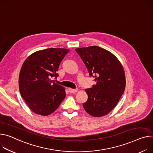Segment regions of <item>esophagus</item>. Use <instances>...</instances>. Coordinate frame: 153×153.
Wrapping results in <instances>:
<instances>
[{
    "label": "esophagus",
    "instance_id": "1",
    "mask_svg": "<svg viewBox=\"0 0 153 153\" xmlns=\"http://www.w3.org/2000/svg\"><path fill=\"white\" fill-rule=\"evenodd\" d=\"M78 91V89H72V88H68V91L70 93H74Z\"/></svg>",
    "mask_w": 153,
    "mask_h": 153
}]
</instances>
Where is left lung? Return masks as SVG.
Wrapping results in <instances>:
<instances>
[{"label":"left lung","mask_w":153,"mask_h":153,"mask_svg":"<svg viewBox=\"0 0 153 153\" xmlns=\"http://www.w3.org/2000/svg\"><path fill=\"white\" fill-rule=\"evenodd\" d=\"M75 51L96 83L86 89L88 98L83 107L92 116L106 115L115 107L124 92L123 67L114 55L99 46L79 48Z\"/></svg>","instance_id":"8db88e82"}]
</instances>
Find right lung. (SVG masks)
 I'll return each instance as SVG.
<instances>
[{
    "mask_svg": "<svg viewBox=\"0 0 153 153\" xmlns=\"http://www.w3.org/2000/svg\"><path fill=\"white\" fill-rule=\"evenodd\" d=\"M69 50L48 48L35 52L23 63L19 88L28 107L38 114L53 113L65 97V89L51 78L59 76V66Z\"/></svg>",
    "mask_w": 153,
    "mask_h": 153,
    "instance_id": "1",
    "label": "right lung"
}]
</instances>
